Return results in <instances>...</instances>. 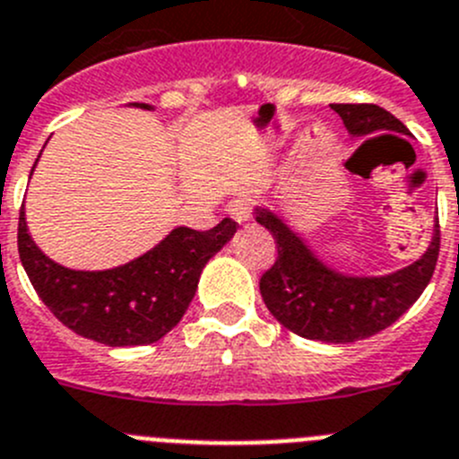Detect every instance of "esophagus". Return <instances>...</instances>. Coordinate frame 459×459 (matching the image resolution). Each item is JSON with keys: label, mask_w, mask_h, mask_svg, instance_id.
<instances>
[{"label": "esophagus", "mask_w": 459, "mask_h": 459, "mask_svg": "<svg viewBox=\"0 0 459 459\" xmlns=\"http://www.w3.org/2000/svg\"><path fill=\"white\" fill-rule=\"evenodd\" d=\"M229 214L233 217L238 224H245V221L251 220V201L249 199H233L229 205H226Z\"/></svg>", "instance_id": "1"}]
</instances>
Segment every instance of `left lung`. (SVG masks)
<instances>
[{
	"mask_svg": "<svg viewBox=\"0 0 459 459\" xmlns=\"http://www.w3.org/2000/svg\"><path fill=\"white\" fill-rule=\"evenodd\" d=\"M333 111L352 134L407 127L377 105L338 102ZM255 221L276 239L274 265L260 276V295L292 333L325 342H354L391 327L430 283L439 258V221L430 249L410 267L379 279H352L325 267L279 217L255 210Z\"/></svg>",
	"mask_w": 459,
	"mask_h": 459,
	"instance_id": "obj_1",
	"label": "left lung"
}]
</instances>
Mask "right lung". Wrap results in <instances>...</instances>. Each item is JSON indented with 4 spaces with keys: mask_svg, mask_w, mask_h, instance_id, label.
Listing matches in <instances>:
<instances>
[{
    "mask_svg": "<svg viewBox=\"0 0 459 459\" xmlns=\"http://www.w3.org/2000/svg\"><path fill=\"white\" fill-rule=\"evenodd\" d=\"M235 226L229 217L210 230L180 226L127 265L75 272L52 263L34 245L20 208L18 251L31 286L56 320L91 341L126 348L160 341L178 325L199 286L201 270L233 238Z\"/></svg>",
    "mask_w": 459,
    "mask_h": 459,
    "instance_id": "obj_1",
    "label": "right lung"
}]
</instances>
